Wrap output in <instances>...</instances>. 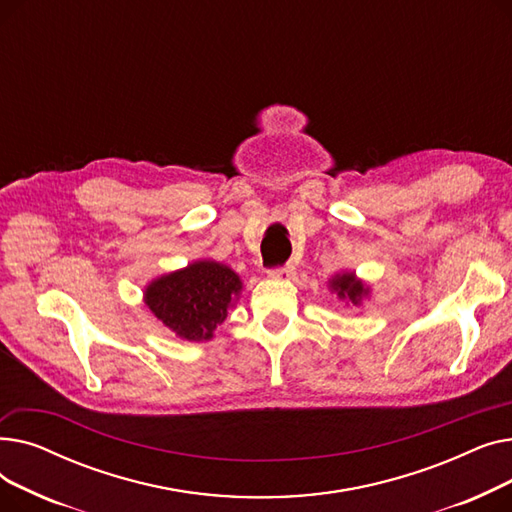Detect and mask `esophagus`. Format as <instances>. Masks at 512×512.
I'll list each match as a JSON object with an SVG mask.
<instances>
[{
  "label": "esophagus",
  "instance_id": "34e87169",
  "mask_svg": "<svg viewBox=\"0 0 512 512\" xmlns=\"http://www.w3.org/2000/svg\"><path fill=\"white\" fill-rule=\"evenodd\" d=\"M270 276L278 278V280H292L294 276H297V270H294V265L286 263V265H280V267H274V270H270Z\"/></svg>",
  "mask_w": 512,
  "mask_h": 512
}]
</instances>
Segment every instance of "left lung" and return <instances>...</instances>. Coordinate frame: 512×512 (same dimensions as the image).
<instances>
[{
    "label": "left lung",
    "instance_id": "8db88e82",
    "mask_svg": "<svg viewBox=\"0 0 512 512\" xmlns=\"http://www.w3.org/2000/svg\"><path fill=\"white\" fill-rule=\"evenodd\" d=\"M332 288L338 292L340 299H348L353 305H359L363 294H367V288L353 274L336 276L332 280Z\"/></svg>",
    "mask_w": 512,
    "mask_h": 512
}]
</instances>
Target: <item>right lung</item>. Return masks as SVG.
<instances>
[{
	"instance_id": "add662e5",
	"label": "right lung",
	"mask_w": 512,
	"mask_h": 512,
	"mask_svg": "<svg viewBox=\"0 0 512 512\" xmlns=\"http://www.w3.org/2000/svg\"><path fill=\"white\" fill-rule=\"evenodd\" d=\"M240 278L218 261H197L149 284L145 303L186 340H209L240 294Z\"/></svg>"
}]
</instances>
